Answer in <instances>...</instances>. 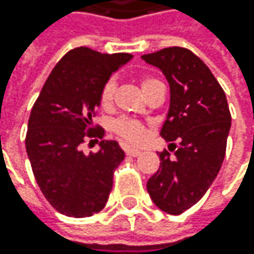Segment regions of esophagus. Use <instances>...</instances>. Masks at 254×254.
Returning <instances> with one entry per match:
<instances>
[{"label":"esophagus","instance_id":"1","mask_svg":"<svg viewBox=\"0 0 254 254\" xmlns=\"http://www.w3.org/2000/svg\"><path fill=\"white\" fill-rule=\"evenodd\" d=\"M125 152H126V155H129V157H138L140 155V151L132 149V148H125Z\"/></svg>","mask_w":254,"mask_h":254}]
</instances>
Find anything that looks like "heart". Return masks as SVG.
<instances>
[{
	"label": "heart",
	"instance_id": "b5f03b06",
	"mask_svg": "<svg viewBox=\"0 0 254 254\" xmlns=\"http://www.w3.org/2000/svg\"><path fill=\"white\" fill-rule=\"evenodd\" d=\"M155 82H158V80L151 79V77L141 79V88H143V91L148 90L149 86L154 85ZM116 88H117V83H116L114 79H108L102 85L100 93H99V103H100V106H102L103 110L111 108L113 100H114V94H116ZM111 128L126 143L138 144V143H141L146 138V128H144V126L140 122L128 119V117L116 119L111 123Z\"/></svg>",
	"mask_w": 254,
	"mask_h": 254
}]
</instances>
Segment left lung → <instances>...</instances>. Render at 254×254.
Segmentation results:
<instances>
[{
  "label": "left lung",
  "instance_id": "8db88e82",
  "mask_svg": "<svg viewBox=\"0 0 254 254\" xmlns=\"http://www.w3.org/2000/svg\"><path fill=\"white\" fill-rule=\"evenodd\" d=\"M141 59L169 82L171 106L160 135L180 141L169 146L174 156L158 152L160 168L146 188L158 209L180 215L204 196L221 169L232 125L229 103L209 66L188 48H163Z\"/></svg>",
  "mask_w": 254,
  "mask_h": 254
}]
</instances>
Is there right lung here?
I'll list each match as a JSON object with an SVG mask.
<instances>
[{"label":"right lung","instance_id":"1","mask_svg":"<svg viewBox=\"0 0 254 254\" xmlns=\"http://www.w3.org/2000/svg\"><path fill=\"white\" fill-rule=\"evenodd\" d=\"M131 58L73 48L56 64L33 105L27 155L41 192L62 215L91 216L108 201L125 152L114 140H102L101 149L90 156L80 151V144L86 138H103V128L93 123L100 88Z\"/></svg>","mask_w":254,"mask_h":254}]
</instances>
